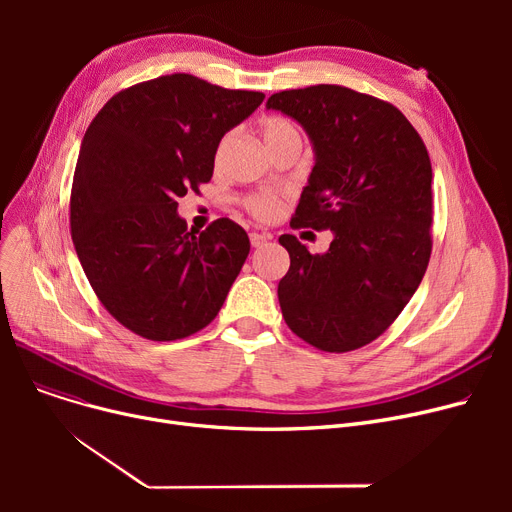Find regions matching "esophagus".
<instances>
[{"label":"esophagus","mask_w":512,"mask_h":512,"mask_svg":"<svg viewBox=\"0 0 512 512\" xmlns=\"http://www.w3.org/2000/svg\"><path fill=\"white\" fill-rule=\"evenodd\" d=\"M249 238H251V245L253 247H263V245H267V242H270V234H263V232H251L249 234Z\"/></svg>","instance_id":"obj_1"}]
</instances>
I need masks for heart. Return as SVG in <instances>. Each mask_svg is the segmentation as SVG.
I'll return each instance as SVG.
<instances>
[{
	"mask_svg": "<svg viewBox=\"0 0 512 512\" xmlns=\"http://www.w3.org/2000/svg\"><path fill=\"white\" fill-rule=\"evenodd\" d=\"M261 132H263V141H265V145L270 151H274L280 145H284L288 141H294V139L301 141V132H299L297 124L290 122L288 118H282V116L265 118L261 122ZM230 141H232V132L224 134V139L218 145V151H215V159L220 161L224 157ZM242 205H245V209L253 215V218H257L261 222H267V220H272L274 215L280 211V195H276V193H253V195L242 197Z\"/></svg>",
	"mask_w": 512,
	"mask_h": 512,
	"instance_id": "b5f03b06",
	"label": "heart"
}]
</instances>
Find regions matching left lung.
<instances>
[{"label":"left lung","mask_w":512,"mask_h":512,"mask_svg":"<svg viewBox=\"0 0 512 512\" xmlns=\"http://www.w3.org/2000/svg\"><path fill=\"white\" fill-rule=\"evenodd\" d=\"M267 110L297 120L315 166L290 228L332 230L328 253L282 234L286 326L326 353L382 336L407 307L432 255V161L398 107L340 85L274 93Z\"/></svg>","instance_id":"left-lung-1"}]
</instances>
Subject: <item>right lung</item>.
I'll return each instance as SVG.
<instances>
[{"mask_svg": "<svg viewBox=\"0 0 512 512\" xmlns=\"http://www.w3.org/2000/svg\"><path fill=\"white\" fill-rule=\"evenodd\" d=\"M263 97L178 72L116 93L89 124L70 232L97 299L130 332L180 340L220 313L249 236L228 218L188 232L176 199L211 180L222 137Z\"/></svg>", "mask_w": 512, "mask_h": 512, "instance_id": "1", "label": "right lung"}]
</instances>
